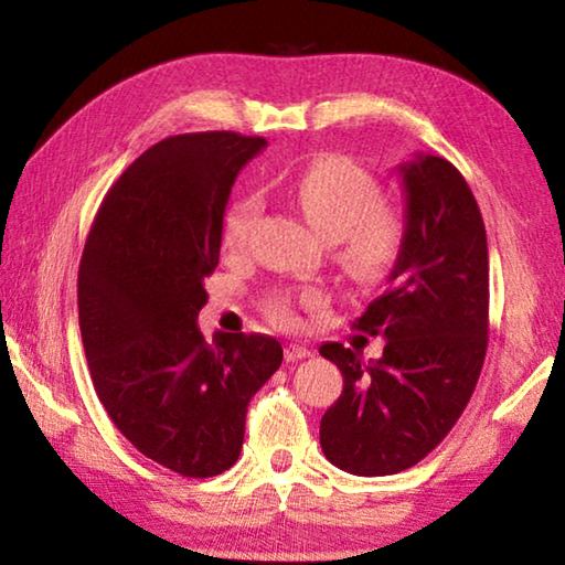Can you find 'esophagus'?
Wrapping results in <instances>:
<instances>
[{
    "mask_svg": "<svg viewBox=\"0 0 565 565\" xmlns=\"http://www.w3.org/2000/svg\"><path fill=\"white\" fill-rule=\"evenodd\" d=\"M284 356H286V361H301L306 356H311V351L306 349V347H301V343H286Z\"/></svg>",
    "mask_w": 565,
    "mask_h": 565,
    "instance_id": "34e87169",
    "label": "esophagus"
}]
</instances>
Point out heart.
<instances>
[{
	"instance_id": "obj_1",
	"label": "heart",
	"mask_w": 565,
	"mask_h": 565,
	"mask_svg": "<svg viewBox=\"0 0 565 565\" xmlns=\"http://www.w3.org/2000/svg\"><path fill=\"white\" fill-rule=\"evenodd\" d=\"M294 196L317 234L337 242V262L351 281L374 286L396 269L406 226L396 209L384 204V191L369 171L341 157L317 159L296 179ZM259 212V196H238L224 216V244L242 248ZM319 301L311 289L276 291L266 301V313L279 327H294L296 306Z\"/></svg>"
}]
</instances>
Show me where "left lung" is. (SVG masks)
<instances>
[{"label":"left lung","instance_id":"8db88e82","mask_svg":"<svg viewBox=\"0 0 565 565\" xmlns=\"http://www.w3.org/2000/svg\"><path fill=\"white\" fill-rule=\"evenodd\" d=\"M406 238L388 289L356 329L384 337V356L323 343L343 391L321 418V451L353 476L416 466L451 431L489 347V244L476 199L451 161L416 154L398 167Z\"/></svg>","mask_w":565,"mask_h":565}]
</instances>
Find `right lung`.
Listing matches in <instances>:
<instances>
[{
	"label": "right lung",
	"mask_w": 565,
	"mask_h": 565,
	"mask_svg": "<svg viewBox=\"0 0 565 565\" xmlns=\"http://www.w3.org/2000/svg\"><path fill=\"white\" fill-rule=\"evenodd\" d=\"M264 147L236 131L161 139L109 189L84 244L76 301L102 406L139 454L189 478L236 463L248 401L284 359L266 333L209 343L196 327L234 179Z\"/></svg>",
	"instance_id": "add662e5"
}]
</instances>
